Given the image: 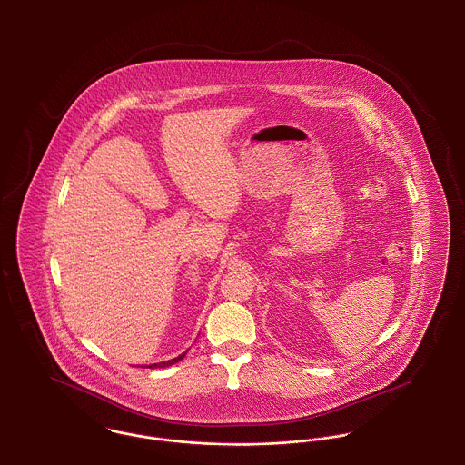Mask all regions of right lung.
<instances>
[{
    "instance_id": "1",
    "label": "right lung",
    "mask_w": 465,
    "mask_h": 465,
    "mask_svg": "<svg viewBox=\"0 0 465 465\" xmlns=\"http://www.w3.org/2000/svg\"><path fill=\"white\" fill-rule=\"evenodd\" d=\"M186 355V352L184 354L179 355V357H174V359H171V361H167V362H158V364H150L148 368H165V366H171V364H174V362H177V361H181L183 357Z\"/></svg>"
}]
</instances>
